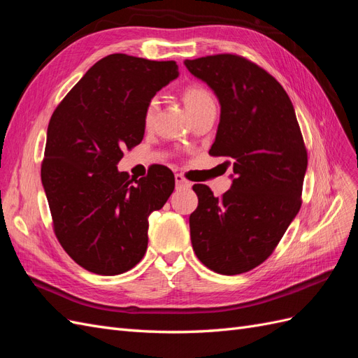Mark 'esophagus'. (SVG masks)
<instances>
[{
	"label": "esophagus",
	"mask_w": 358,
	"mask_h": 358,
	"mask_svg": "<svg viewBox=\"0 0 358 358\" xmlns=\"http://www.w3.org/2000/svg\"><path fill=\"white\" fill-rule=\"evenodd\" d=\"M175 180H176V188L178 189H188V188H191V183L185 178H183L182 175H179V173H178V175H175Z\"/></svg>",
	"instance_id": "esophagus-1"
}]
</instances>
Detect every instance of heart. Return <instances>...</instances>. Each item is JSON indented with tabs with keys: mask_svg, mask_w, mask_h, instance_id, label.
<instances>
[{
	"mask_svg": "<svg viewBox=\"0 0 358 358\" xmlns=\"http://www.w3.org/2000/svg\"><path fill=\"white\" fill-rule=\"evenodd\" d=\"M180 96H182L183 104H185V107H187L189 116H192L194 113H197L206 106L215 104L213 95L201 85H188V86H185V88H183L182 92H180ZM155 110H157V100H150L146 104L145 113H143V122H145L146 127L152 124L154 116H155Z\"/></svg>",
	"mask_w": 358,
	"mask_h": 358,
	"instance_id": "obj_1",
	"label": "heart"
}]
</instances>
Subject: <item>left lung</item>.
<instances>
[{
	"label": "left lung",
	"mask_w": 358,
	"mask_h": 358,
	"mask_svg": "<svg viewBox=\"0 0 358 358\" xmlns=\"http://www.w3.org/2000/svg\"><path fill=\"white\" fill-rule=\"evenodd\" d=\"M185 67L218 96L221 117L209 154L233 166L222 197L201 183L192 187L199 206L189 216L191 243L213 272L245 273L270 257L300 210L305 142L288 94L257 64L221 53L187 59Z\"/></svg>",
	"instance_id": "obj_1"
}]
</instances>
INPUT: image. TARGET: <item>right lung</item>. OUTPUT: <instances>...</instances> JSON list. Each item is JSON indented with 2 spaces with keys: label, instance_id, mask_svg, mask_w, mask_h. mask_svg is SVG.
I'll return each mask as SVG.
<instances>
[{
  "label": "right lung",
  "instance_id": "right-lung-1",
  "mask_svg": "<svg viewBox=\"0 0 358 358\" xmlns=\"http://www.w3.org/2000/svg\"><path fill=\"white\" fill-rule=\"evenodd\" d=\"M178 76L175 61L113 53L86 71L50 117L41 183L53 231L92 273H124L143 258L149 215L175 189L164 166L138 180L116 166L124 148L143 140L146 104Z\"/></svg>",
  "mask_w": 358,
  "mask_h": 358
}]
</instances>
